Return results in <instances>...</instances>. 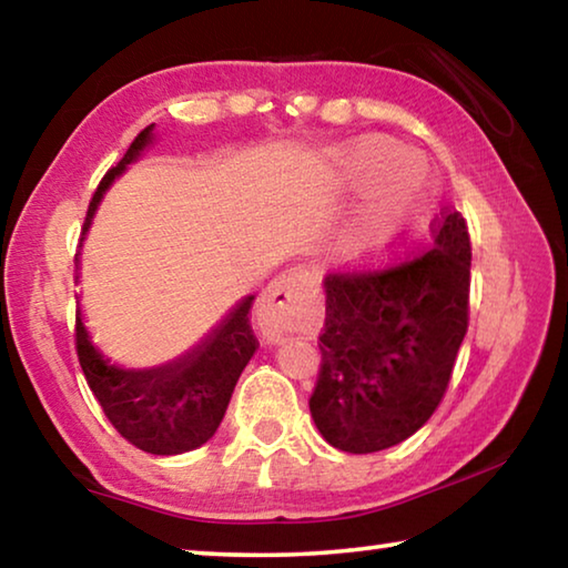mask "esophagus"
<instances>
[{"label": "esophagus", "instance_id": "1", "mask_svg": "<svg viewBox=\"0 0 568 568\" xmlns=\"http://www.w3.org/2000/svg\"><path fill=\"white\" fill-rule=\"evenodd\" d=\"M311 291V277L303 273L281 275L265 287V293L261 295V305H257V321H261L263 338L267 343H281L283 335L301 328L297 305H301L303 297Z\"/></svg>", "mask_w": 568, "mask_h": 568}]
</instances>
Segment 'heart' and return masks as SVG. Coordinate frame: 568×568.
I'll return each mask as SVG.
<instances>
[{
    "mask_svg": "<svg viewBox=\"0 0 568 568\" xmlns=\"http://www.w3.org/2000/svg\"><path fill=\"white\" fill-rule=\"evenodd\" d=\"M335 182L345 190L363 189L351 215L338 230L343 261L371 265L423 223L430 203V185L423 162L396 142L371 138L338 148L331 155Z\"/></svg>",
    "mask_w": 568,
    "mask_h": 568,
    "instance_id": "obj_1",
    "label": "heart"
}]
</instances>
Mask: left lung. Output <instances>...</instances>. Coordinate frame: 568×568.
Returning a JSON list of instances; mask_svg holds the SVG:
<instances>
[{
	"mask_svg": "<svg viewBox=\"0 0 568 568\" xmlns=\"http://www.w3.org/2000/svg\"><path fill=\"white\" fill-rule=\"evenodd\" d=\"M311 416L333 448L373 454L410 438L444 398L468 328L470 237L460 213L434 247L386 273L328 275Z\"/></svg>",
	"mask_w": 568,
	"mask_h": 568,
	"instance_id": "left-lung-1",
	"label": "left lung"
}]
</instances>
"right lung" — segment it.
I'll return each instance as SVG.
<instances>
[{"mask_svg": "<svg viewBox=\"0 0 568 568\" xmlns=\"http://www.w3.org/2000/svg\"><path fill=\"white\" fill-rule=\"evenodd\" d=\"M150 148H155V124H148L124 152L118 168L102 178L84 217L80 247L104 192ZM80 255L82 253L74 255L77 271L82 263ZM77 283H80V273H77ZM253 297L255 295H245L243 301H237L223 315V321L215 323V328H210L205 338H200L190 351L150 368H128V365L114 363L92 341L82 307H77V355H80L84 378L94 398L100 400L104 416L122 438H128L145 454L178 456L200 448L215 436L240 373L253 358L257 345L247 321Z\"/></svg>", "mask_w": 568, "mask_h": 568, "instance_id": "add662e5", "label": "right lung"}]
</instances>
